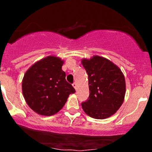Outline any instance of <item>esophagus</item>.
Listing matches in <instances>:
<instances>
[{
    "label": "esophagus",
    "instance_id": "obj_1",
    "mask_svg": "<svg viewBox=\"0 0 152 152\" xmlns=\"http://www.w3.org/2000/svg\"><path fill=\"white\" fill-rule=\"evenodd\" d=\"M72 86H74V88H75V89H76V86H77V85H76V82H74V83H73Z\"/></svg>",
    "mask_w": 152,
    "mask_h": 152
}]
</instances>
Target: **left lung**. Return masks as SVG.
<instances>
[{"label":"left lung","mask_w":152,"mask_h":152,"mask_svg":"<svg viewBox=\"0 0 152 152\" xmlns=\"http://www.w3.org/2000/svg\"><path fill=\"white\" fill-rule=\"evenodd\" d=\"M88 74L89 96L81 104L84 112L94 118L105 119L114 115L124 101L126 82L124 74L109 59L94 56L83 58Z\"/></svg>","instance_id":"obj_1"}]
</instances>
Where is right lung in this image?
<instances>
[{"label":"right lung","mask_w":152,"mask_h":152,"mask_svg":"<svg viewBox=\"0 0 152 152\" xmlns=\"http://www.w3.org/2000/svg\"><path fill=\"white\" fill-rule=\"evenodd\" d=\"M64 61L49 56L38 61L26 71L22 80V92L26 102L34 112L52 116L65 105L76 91L66 80L62 70Z\"/></svg>","instance_id":"1"}]
</instances>
